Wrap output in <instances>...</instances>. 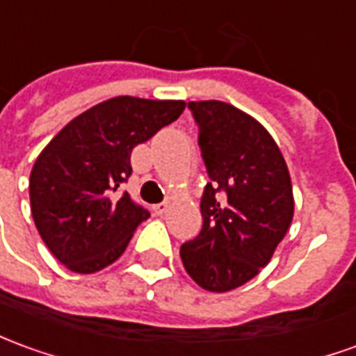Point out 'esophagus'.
Returning <instances> with one entry per match:
<instances>
[{
  "instance_id": "1",
  "label": "esophagus",
  "mask_w": 356,
  "mask_h": 356,
  "mask_svg": "<svg viewBox=\"0 0 356 356\" xmlns=\"http://www.w3.org/2000/svg\"><path fill=\"white\" fill-rule=\"evenodd\" d=\"M168 208H170V202L154 204V206H152V212L156 213V216H163V213L168 212Z\"/></svg>"
}]
</instances>
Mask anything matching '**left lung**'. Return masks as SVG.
I'll list each match as a JSON object with an SVG mask.
<instances>
[{
    "label": "left lung",
    "instance_id": "8db88e82",
    "mask_svg": "<svg viewBox=\"0 0 356 356\" xmlns=\"http://www.w3.org/2000/svg\"><path fill=\"white\" fill-rule=\"evenodd\" d=\"M210 183L198 237L181 247L186 273L202 289L225 293L272 260L295 212L287 163L254 118L220 100L188 102Z\"/></svg>",
    "mask_w": 356,
    "mask_h": 356
}]
</instances>
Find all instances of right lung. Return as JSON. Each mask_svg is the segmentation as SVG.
<instances>
[{
	"mask_svg": "<svg viewBox=\"0 0 356 356\" xmlns=\"http://www.w3.org/2000/svg\"><path fill=\"white\" fill-rule=\"evenodd\" d=\"M183 100L118 96L69 121L31 171V212L40 237L74 273H94L125 252L150 212L119 196L131 152L183 113Z\"/></svg>",
	"mask_w": 356,
	"mask_h": 356,
	"instance_id": "add662e5",
	"label": "right lung"
}]
</instances>
